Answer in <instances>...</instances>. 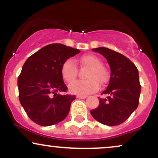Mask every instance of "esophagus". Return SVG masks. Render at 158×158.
<instances>
[{
    "label": "esophagus",
    "instance_id": "esophagus-1",
    "mask_svg": "<svg viewBox=\"0 0 158 158\" xmlns=\"http://www.w3.org/2000/svg\"><path fill=\"white\" fill-rule=\"evenodd\" d=\"M77 98H78V99H85V98H87V96L77 95Z\"/></svg>",
    "mask_w": 158,
    "mask_h": 158
}]
</instances>
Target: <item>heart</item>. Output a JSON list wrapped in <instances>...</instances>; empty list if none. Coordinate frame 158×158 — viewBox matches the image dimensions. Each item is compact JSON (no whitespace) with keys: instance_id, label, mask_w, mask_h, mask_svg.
<instances>
[{"instance_id":"heart-1","label":"heart","mask_w":158,"mask_h":158,"mask_svg":"<svg viewBox=\"0 0 158 158\" xmlns=\"http://www.w3.org/2000/svg\"><path fill=\"white\" fill-rule=\"evenodd\" d=\"M81 67H88L89 69L85 74V80H77L69 85L70 93L80 96L96 92L99 89V84H105L108 80V73L102 66V62L99 58L94 55H84L79 59ZM61 73L64 80L70 82L77 77L78 68L72 59L64 61L61 68Z\"/></svg>"}]
</instances>
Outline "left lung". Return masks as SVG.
<instances>
[{
	"mask_svg": "<svg viewBox=\"0 0 158 158\" xmlns=\"http://www.w3.org/2000/svg\"><path fill=\"white\" fill-rule=\"evenodd\" d=\"M92 50L107 59L110 68V78L108 88L102 93L108 97H99V106L90 110V114L102 124L118 126L138 106L141 91L138 70L133 62L119 52L106 48Z\"/></svg>",
	"mask_w": 158,
	"mask_h": 158,
	"instance_id": "8db88e82",
	"label": "left lung"
}]
</instances>
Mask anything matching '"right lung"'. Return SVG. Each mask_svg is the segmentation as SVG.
Returning <instances> with one entry per match:
<instances>
[{"label": "right lung", "instance_id": "obj_1", "mask_svg": "<svg viewBox=\"0 0 158 158\" xmlns=\"http://www.w3.org/2000/svg\"><path fill=\"white\" fill-rule=\"evenodd\" d=\"M80 50L61 44H50L27 59L18 78L19 100L30 119L49 126L68 116L75 96L67 92L61 73V65Z\"/></svg>", "mask_w": 158, "mask_h": 158}]
</instances>
